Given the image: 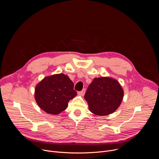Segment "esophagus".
I'll return each instance as SVG.
<instances>
[{"instance_id": "obj_1", "label": "esophagus", "mask_w": 159, "mask_h": 159, "mask_svg": "<svg viewBox=\"0 0 159 159\" xmlns=\"http://www.w3.org/2000/svg\"><path fill=\"white\" fill-rule=\"evenodd\" d=\"M85 89H84L82 91H80V92H79V95H80V96H84V94H85Z\"/></svg>"}]
</instances>
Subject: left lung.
I'll use <instances>...</instances> for the list:
<instances>
[{
    "label": "left lung",
    "instance_id": "8db88e82",
    "mask_svg": "<svg viewBox=\"0 0 159 159\" xmlns=\"http://www.w3.org/2000/svg\"><path fill=\"white\" fill-rule=\"evenodd\" d=\"M124 90L120 82L110 77L94 78L84 96L90 111L97 116L114 112L121 105Z\"/></svg>",
    "mask_w": 159,
    "mask_h": 159
}]
</instances>
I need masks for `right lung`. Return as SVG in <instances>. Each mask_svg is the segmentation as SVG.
Masks as SVG:
<instances>
[{
    "instance_id": "right-lung-1",
    "label": "right lung",
    "mask_w": 159,
    "mask_h": 159,
    "mask_svg": "<svg viewBox=\"0 0 159 159\" xmlns=\"http://www.w3.org/2000/svg\"><path fill=\"white\" fill-rule=\"evenodd\" d=\"M74 87L73 82L65 74L47 76L35 87V101L40 109L48 114L58 115L66 109L69 101L77 96Z\"/></svg>"
}]
</instances>
